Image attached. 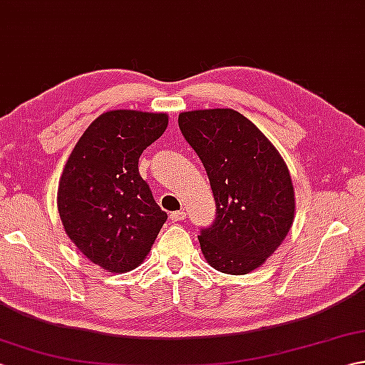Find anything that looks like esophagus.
<instances>
[{
	"mask_svg": "<svg viewBox=\"0 0 365 365\" xmlns=\"http://www.w3.org/2000/svg\"><path fill=\"white\" fill-rule=\"evenodd\" d=\"M169 218L173 220V221H185V220H187V213H185L183 210H180V212H174V213H170Z\"/></svg>",
	"mask_w": 365,
	"mask_h": 365,
	"instance_id": "34e87169",
	"label": "esophagus"
}]
</instances>
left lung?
<instances>
[{"label": "left lung", "instance_id": "1", "mask_svg": "<svg viewBox=\"0 0 365 365\" xmlns=\"http://www.w3.org/2000/svg\"><path fill=\"white\" fill-rule=\"evenodd\" d=\"M178 127L207 170L216 218L200 230L210 267L247 274L273 255L294 220V190L281 153L269 139L229 108L178 114Z\"/></svg>", "mask_w": 365, "mask_h": 365}]
</instances>
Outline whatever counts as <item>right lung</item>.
<instances>
[{"label": "right lung", "mask_w": 365, "mask_h": 365, "mask_svg": "<svg viewBox=\"0 0 365 365\" xmlns=\"http://www.w3.org/2000/svg\"><path fill=\"white\" fill-rule=\"evenodd\" d=\"M168 122L166 113H103L75 144L59 178L58 212L66 234L108 273L141 265L168 220L138 169L141 153Z\"/></svg>", "instance_id": "add662e5"}]
</instances>
